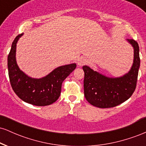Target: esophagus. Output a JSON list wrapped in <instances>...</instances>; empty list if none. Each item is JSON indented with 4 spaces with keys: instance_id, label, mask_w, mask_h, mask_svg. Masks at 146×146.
<instances>
[{
    "instance_id": "esophagus-1",
    "label": "esophagus",
    "mask_w": 146,
    "mask_h": 146,
    "mask_svg": "<svg viewBox=\"0 0 146 146\" xmlns=\"http://www.w3.org/2000/svg\"><path fill=\"white\" fill-rule=\"evenodd\" d=\"M86 62V60L84 57H80L78 60V65L79 66H82Z\"/></svg>"
}]
</instances>
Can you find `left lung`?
<instances>
[{
  "label": "left lung",
  "mask_w": 146,
  "mask_h": 146,
  "mask_svg": "<svg viewBox=\"0 0 146 146\" xmlns=\"http://www.w3.org/2000/svg\"><path fill=\"white\" fill-rule=\"evenodd\" d=\"M126 41L133 48V63L128 73L122 76L112 78L86 65L82 66L84 97L91 105L100 108L115 107L128 100L135 91L140 67L139 47L134 40Z\"/></svg>",
  "instance_id": "1"
}]
</instances>
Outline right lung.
Segmentation results:
<instances>
[{"instance_id": "right-lung-1", "label": "right lung", "mask_w": 146, "mask_h": 146, "mask_svg": "<svg viewBox=\"0 0 146 146\" xmlns=\"http://www.w3.org/2000/svg\"><path fill=\"white\" fill-rule=\"evenodd\" d=\"M24 33L16 37L11 44L7 58V67L10 84L20 99L30 104L44 106L54 103L61 93L62 84L76 68L72 63L53 69L46 76L33 78L20 69L16 62V45Z\"/></svg>"}]
</instances>
